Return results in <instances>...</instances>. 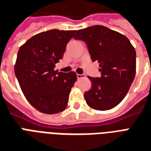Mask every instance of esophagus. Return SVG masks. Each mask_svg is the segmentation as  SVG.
Masks as SVG:
<instances>
[{
  "label": "esophagus",
  "instance_id": "1",
  "mask_svg": "<svg viewBox=\"0 0 151 151\" xmlns=\"http://www.w3.org/2000/svg\"><path fill=\"white\" fill-rule=\"evenodd\" d=\"M85 77V75H81V74H77V79H83Z\"/></svg>",
  "mask_w": 151,
  "mask_h": 151
}]
</instances>
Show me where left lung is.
<instances>
[{"label":"left lung","mask_w":151,"mask_h":151,"mask_svg":"<svg viewBox=\"0 0 151 151\" xmlns=\"http://www.w3.org/2000/svg\"><path fill=\"white\" fill-rule=\"evenodd\" d=\"M74 38L86 42L101 74L99 78L88 76L92 86L84 93L86 104L96 110L114 108L124 99L135 78V48L126 36L101 25L78 30Z\"/></svg>","instance_id":"left-lung-1"}]
</instances>
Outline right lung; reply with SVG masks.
<instances>
[{
	"label": "right lung",
	"instance_id": "add662e5",
	"mask_svg": "<svg viewBox=\"0 0 151 151\" xmlns=\"http://www.w3.org/2000/svg\"><path fill=\"white\" fill-rule=\"evenodd\" d=\"M76 31L53 29L41 32L19 50L15 74L26 99L42 113L54 114L67 107L77 76L75 72H58L54 68Z\"/></svg>",
	"mask_w": 151,
	"mask_h": 151
}]
</instances>
